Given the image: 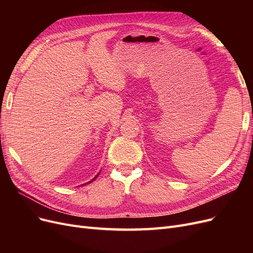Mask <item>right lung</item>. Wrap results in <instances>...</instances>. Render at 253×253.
<instances>
[{
  "mask_svg": "<svg viewBox=\"0 0 253 253\" xmlns=\"http://www.w3.org/2000/svg\"><path fill=\"white\" fill-rule=\"evenodd\" d=\"M98 175H99V173H98V174H97V176H96V177H94V178H93V179H91V180H90V181H88V182H86V183H89V182H91V181H94V180H95V179H96V178H97V177H98ZM86 183H85V185H86Z\"/></svg>",
  "mask_w": 253,
  "mask_h": 253,
  "instance_id": "obj_1",
  "label": "right lung"
}]
</instances>
